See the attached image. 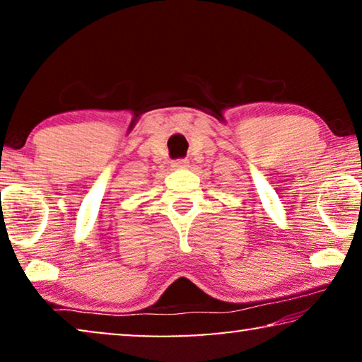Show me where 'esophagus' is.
Here are the masks:
<instances>
[{
  "label": "esophagus",
  "mask_w": 362,
  "mask_h": 362,
  "mask_svg": "<svg viewBox=\"0 0 362 362\" xmlns=\"http://www.w3.org/2000/svg\"><path fill=\"white\" fill-rule=\"evenodd\" d=\"M187 165H189V161L187 160H176V161H173V168H175V170H185V168H187Z\"/></svg>",
  "instance_id": "34e87169"
}]
</instances>
